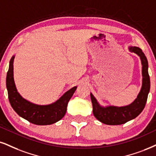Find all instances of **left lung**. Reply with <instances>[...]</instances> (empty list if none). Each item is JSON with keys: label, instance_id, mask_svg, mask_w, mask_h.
<instances>
[{"label": "left lung", "instance_id": "8db88e82", "mask_svg": "<svg viewBox=\"0 0 156 156\" xmlns=\"http://www.w3.org/2000/svg\"><path fill=\"white\" fill-rule=\"evenodd\" d=\"M129 51L136 53L140 57L142 63V87L135 100L127 105L103 106L98 102L93 93L90 98L93 103V112L94 116L98 120L107 125H120L135 119L143 111L147 102V95L151 87V81L148 74V62L145 55L140 48L129 46Z\"/></svg>", "mask_w": 156, "mask_h": 156}]
</instances>
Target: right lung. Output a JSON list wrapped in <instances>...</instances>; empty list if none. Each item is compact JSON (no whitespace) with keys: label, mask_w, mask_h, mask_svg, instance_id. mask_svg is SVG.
Returning a JSON list of instances; mask_svg holds the SVG:
<instances>
[{"label":"right lung","mask_w":156,"mask_h":156,"mask_svg":"<svg viewBox=\"0 0 156 156\" xmlns=\"http://www.w3.org/2000/svg\"><path fill=\"white\" fill-rule=\"evenodd\" d=\"M13 55L9 62L6 76V87L11 107L19 116L36 125H50L58 122L66 112L69 100L74 95L77 86L66 91L58 100L48 105H37L27 101L19 94L13 79Z\"/></svg>","instance_id":"right-lung-1"}]
</instances>
